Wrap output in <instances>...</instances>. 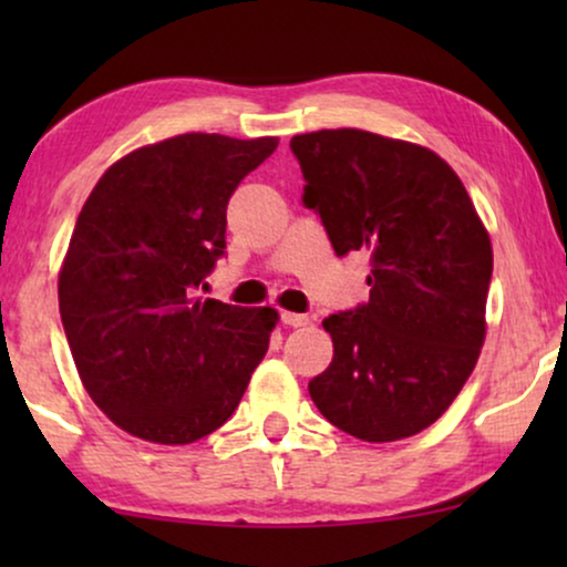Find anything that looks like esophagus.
I'll use <instances>...</instances> for the list:
<instances>
[{
    "label": "esophagus",
    "mask_w": 567,
    "mask_h": 567,
    "mask_svg": "<svg viewBox=\"0 0 567 567\" xmlns=\"http://www.w3.org/2000/svg\"><path fill=\"white\" fill-rule=\"evenodd\" d=\"M281 322L289 324V328H305V324L312 322V317L299 312H281Z\"/></svg>",
    "instance_id": "obj_1"
}]
</instances>
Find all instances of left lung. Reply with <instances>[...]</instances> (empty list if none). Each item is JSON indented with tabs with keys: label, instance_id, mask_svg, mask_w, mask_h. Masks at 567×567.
<instances>
[{
	"label": "left lung",
	"instance_id": "left-lung-1",
	"mask_svg": "<svg viewBox=\"0 0 567 567\" xmlns=\"http://www.w3.org/2000/svg\"><path fill=\"white\" fill-rule=\"evenodd\" d=\"M305 206L338 255L367 250L369 301L330 315V367L309 382L340 431L386 444L439 421L485 343L493 245L460 175L436 152L361 128L291 138Z\"/></svg>",
	"mask_w": 567,
	"mask_h": 567
}]
</instances>
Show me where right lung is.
Wrapping results in <instances>:
<instances>
[{"label": "right lung", "mask_w": 567, "mask_h": 567, "mask_svg": "<svg viewBox=\"0 0 567 567\" xmlns=\"http://www.w3.org/2000/svg\"><path fill=\"white\" fill-rule=\"evenodd\" d=\"M276 136L181 134L113 162L59 270V312L84 390L111 421L183 446L229 421L268 351L274 307L198 297L227 247V204Z\"/></svg>", "instance_id": "1"}]
</instances>
